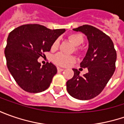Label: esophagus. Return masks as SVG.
<instances>
[{"label":"esophagus","instance_id":"obj_1","mask_svg":"<svg viewBox=\"0 0 124 124\" xmlns=\"http://www.w3.org/2000/svg\"><path fill=\"white\" fill-rule=\"evenodd\" d=\"M64 70L63 69V68H57V71L58 72H62V71H63Z\"/></svg>","mask_w":124,"mask_h":124}]
</instances>
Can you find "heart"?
Masks as SVG:
<instances>
[{"label":"heart","instance_id":"obj_1","mask_svg":"<svg viewBox=\"0 0 124 124\" xmlns=\"http://www.w3.org/2000/svg\"><path fill=\"white\" fill-rule=\"evenodd\" d=\"M68 39L76 47H78L79 45H81L84 41L83 35L79 33H73V34H70L68 36ZM59 39H57L54 41L53 44L52 45V48L54 50L57 49L59 47ZM78 50L79 49L77 47H76V50L78 51ZM52 60H53L54 63H55L56 65L64 67V66L68 65L70 63L74 62L75 61V57L73 56H67V55H65L62 53H58L53 56Z\"/></svg>","mask_w":124,"mask_h":124}]
</instances>
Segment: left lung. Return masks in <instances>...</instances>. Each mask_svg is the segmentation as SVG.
I'll return each mask as SVG.
<instances>
[{
  "mask_svg": "<svg viewBox=\"0 0 124 124\" xmlns=\"http://www.w3.org/2000/svg\"><path fill=\"white\" fill-rule=\"evenodd\" d=\"M87 36L88 49L81 63L88 72L80 76V72L73 69V77L66 83L70 96L79 100H89L101 93L115 70L117 52L111 39L94 27L84 25L73 29Z\"/></svg>",
  "mask_w": 124,
  "mask_h": 124,
  "instance_id": "obj_1",
  "label": "left lung"
}]
</instances>
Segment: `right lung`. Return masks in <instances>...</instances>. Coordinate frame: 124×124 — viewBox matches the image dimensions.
I'll list each match as a JSON object with an SVG mask.
<instances>
[{"label":"right lung","instance_id":"right-lung-1","mask_svg":"<svg viewBox=\"0 0 124 124\" xmlns=\"http://www.w3.org/2000/svg\"><path fill=\"white\" fill-rule=\"evenodd\" d=\"M65 31L28 24L9 33L5 50L7 68L23 90L38 93L49 88L57 69L52 63L41 66L38 59L43 52L50 51L54 41Z\"/></svg>","mask_w":124,"mask_h":124}]
</instances>
